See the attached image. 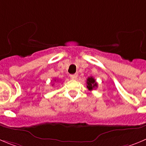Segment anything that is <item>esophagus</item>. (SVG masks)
Here are the masks:
<instances>
[{
    "label": "esophagus",
    "instance_id": "34e87169",
    "mask_svg": "<svg viewBox=\"0 0 146 146\" xmlns=\"http://www.w3.org/2000/svg\"><path fill=\"white\" fill-rule=\"evenodd\" d=\"M78 77V74L77 73H75V74H70V78L71 79H76V78Z\"/></svg>",
    "mask_w": 146,
    "mask_h": 146
}]
</instances>
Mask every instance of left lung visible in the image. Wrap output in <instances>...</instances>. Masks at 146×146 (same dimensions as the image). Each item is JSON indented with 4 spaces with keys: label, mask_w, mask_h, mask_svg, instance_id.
Instances as JSON below:
<instances>
[{
    "label": "left lung",
    "mask_w": 146,
    "mask_h": 146,
    "mask_svg": "<svg viewBox=\"0 0 146 146\" xmlns=\"http://www.w3.org/2000/svg\"><path fill=\"white\" fill-rule=\"evenodd\" d=\"M98 86L96 80L93 77H88L86 80V86L89 91H92L94 88H96Z\"/></svg>",
    "instance_id": "left-lung-1"
}]
</instances>
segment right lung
Returning <instances> with one entry per match:
<instances>
[{
	"label": "right lung",
	"instance_id": "add662e5",
	"mask_svg": "<svg viewBox=\"0 0 146 146\" xmlns=\"http://www.w3.org/2000/svg\"><path fill=\"white\" fill-rule=\"evenodd\" d=\"M54 81H56V80H55V79H54ZM52 85H53V84H52Z\"/></svg>",
	"mask_w": 146,
	"mask_h": 146
}]
</instances>
